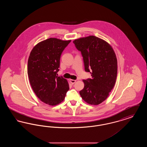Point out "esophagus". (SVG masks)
<instances>
[{"label": "esophagus", "instance_id": "esophagus-1", "mask_svg": "<svg viewBox=\"0 0 147 147\" xmlns=\"http://www.w3.org/2000/svg\"><path fill=\"white\" fill-rule=\"evenodd\" d=\"M70 83L72 84H74L76 82V80H73V79H70L69 80Z\"/></svg>", "mask_w": 147, "mask_h": 147}]
</instances>
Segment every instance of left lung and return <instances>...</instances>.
Wrapping results in <instances>:
<instances>
[{
  "label": "left lung",
  "mask_w": 147,
  "mask_h": 147,
  "mask_svg": "<svg viewBox=\"0 0 147 147\" xmlns=\"http://www.w3.org/2000/svg\"><path fill=\"white\" fill-rule=\"evenodd\" d=\"M73 43L81 52L84 68L91 78L83 80L84 87L79 93L90 105L101 104L108 97L116 82L117 61L112 47L94 36L75 40Z\"/></svg>",
  "instance_id": "8db88e82"
}]
</instances>
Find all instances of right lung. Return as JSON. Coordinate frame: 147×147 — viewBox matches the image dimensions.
I'll use <instances>...</instances> for the list:
<instances>
[{"label":"right lung","instance_id":"obj_1","mask_svg":"<svg viewBox=\"0 0 147 147\" xmlns=\"http://www.w3.org/2000/svg\"><path fill=\"white\" fill-rule=\"evenodd\" d=\"M71 40L50 38L37 44L28 57L29 81L36 96L49 105L62 102L69 90L67 80L58 77L60 58L63 50Z\"/></svg>","mask_w":147,"mask_h":147}]
</instances>
